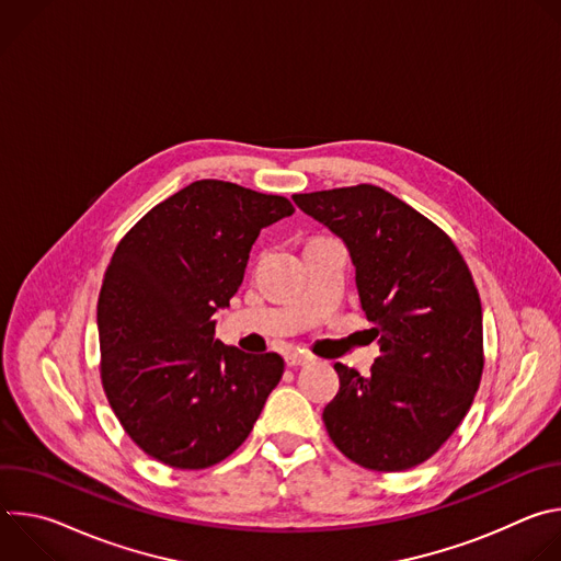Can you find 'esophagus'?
Listing matches in <instances>:
<instances>
[{"label":"esophagus","mask_w":561,"mask_h":561,"mask_svg":"<svg viewBox=\"0 0 561 561\" xmlns=\"http://www.w3.org/2000/svg\"><path fill=\"white\" fill-rule=\"evenodd\" d=\"M308 362H312V357L306 355V353H301V351H293V353L286 355V366H290V368L304 366V364H308Z\"/></svg>","instance_id":"1"}]
</instances>
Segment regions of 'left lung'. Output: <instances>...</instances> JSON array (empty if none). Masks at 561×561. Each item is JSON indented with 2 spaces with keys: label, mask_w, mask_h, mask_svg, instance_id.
Segmentation results:
<instances>
[{
  "label": "left lung",
  "mask_w": 561,
  "mask_h": 561,
  "mask_svg": "<svg viewBox=\"0 0 561 561\" xmlns=\"http://www.w3.org/2000/svg\"><path fill=\"white\" fill-rule=\"evenodd\" d=\"M293 202L346 244L379 344L368 377L335 364L342 386L324 409L327 431L364 468H413L455 433L482 379V301L472 275L442 228L379 186Z\"/></svg>",
  "instance_id": "obj_1"
}]
</instances>
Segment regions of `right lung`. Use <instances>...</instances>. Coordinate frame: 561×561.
<instances>
[{
  "instance_id": "add662e5",
  "label": "right lung",
  "mask_w": 561,
  "mask_h": 561,
  "mask_svg": "<svg viewBox=\"0 0 561 561\" xmlns=\"http://www.w3.org/2000/svg\"><path fill=\"white\" fill-rule=\"evenodd\" d=\"M293 213L286 197L199 180L148 210L115 249L98 304L102 383L150 457L199 470L251 435L284 359L215 340V312L242 286L260 230Z\"/></svg>"
}]
</instances>
